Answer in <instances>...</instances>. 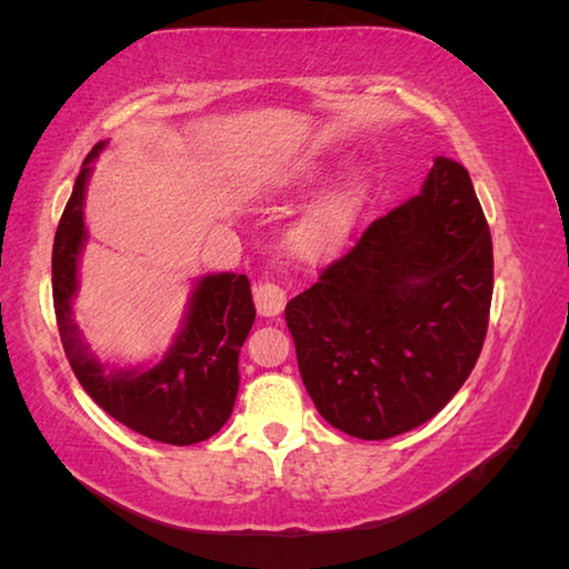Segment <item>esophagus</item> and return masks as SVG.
<instances>
[{
    "label": "esophagus",
    "instance_id": "34e87169",
    "mask_svg": "<svg viewBox=\"0 0 569 569\" xmlns=\"http://www.w3.org/2000/svg\"><path fill=\"white\" fill-rule=\"evenodd\" d=\"M253 298H256L258 313L266 316V319H271V316H278V313L283 311V306H286V291L278 283H273V281L256 283Z\"/></svg>",
    "mask_w": 569,
    "mask_h": 569
}]
</instances>
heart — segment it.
I'll list each match as a JSON object with an SVG mask.
<instances>
[{"instance_id": "1", "label": "heart", "mask_w": 569, "mask_h": 569, "mask_svg": "<svg viewBox=\"0 0 569 569\" xmlns=\"http://www.w3.org/2000/svg\"><path fill=\"white\" fill-rule=\"evenodd\" d=\"M311 168H296L276 180V186H301L311 180ZM356 208H359V188L343 186L316 200V203L298 216L286 230V246L296 258L303 261H319V258L333 253L343 243L353 226Z\"/></svg>"}]
</instances>
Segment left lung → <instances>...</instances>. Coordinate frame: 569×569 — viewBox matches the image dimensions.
I'll use <instances>...</instances> for the list:
<instances>
[{
	"label": "left lung",
	"instance_id": "left-lung-1",
	"mask_svg": "<svg viewBox=\"0 0 569 569\" xmlns=\"http://www.w3.org/2000/svg\"><path fill=\"white\" fill-rule=\"evenodd\" d=\"M492 286V236L469 172L437 158L419 196L373 220L286 306L321 417L366 441L429 421L475 369Z\"/></svg>",
	"mask_w": 569,
	"mask_h": 569
}]
</instances>
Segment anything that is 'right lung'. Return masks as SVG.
<instances>
[{
  "mask_svg": "<svg viewBox=\"0 0 569 569\" xmlns=\"http://www.w3.org/2000/svg\"><path fill=\"white\" fill-rule=\"evenodd\" d=\"M104 146L108 142H98L84 158L54 233L52 298L67 361L94 403L128 429L162 445H198L213 437L233 411L238 353L256 321L250 281L238 273L203 276L190 296L180 333L160 363L128 371L104 369L72 319L77 263L88 238L84 188L90 162Z\"/></svg>",
  "mask_w": 569,
  "mask_h": 569,
  "instance_id": "add662e5",
  "label": "right lung"
}]
</instances>
